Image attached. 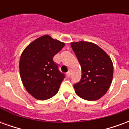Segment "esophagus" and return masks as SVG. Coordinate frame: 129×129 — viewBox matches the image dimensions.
I'll list each match as a JSON object with an SVG mask.
<instances>
[{
  "label": "esophagus",
  "mask_w": 129,
  "mask_h": 129,
  "mask_svg": "<svg viewBox=\"0 0 129 129\" xmlns=\"http://www.w3.org/2000/svg\"><path fill=\"white\" fill-rule=\"evenodd\" d=\"M66 76H67L68 77H70V76H71V73H70V71H68V72L66 73Z\"/></svg>",
  "instance_id": "obj_1"
}]
</instances>
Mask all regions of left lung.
<instances>
[{
    "instance_id": "8db88e82",
    "label": "left lung",
    "mask_w": 129,
    "mask_h": 129,
    "mask_svg": "<svg viewBox=\"0 0 129 129\" xmlns=\"http://www.w3.org/2000/svg\"><path fill=\"white\" fill-rule=\"evenodd\" d=\"M70 44L81 68V80L74 85L75 92L84 100H99L112 83L113 65L111 57L93 43L81 41Z\"/></svg>"
}]
</instances>
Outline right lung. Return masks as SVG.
I'll use <instances>...</instances> for the list:
<instances>
[{
  "instance_id": "1",
  "label": "right lung",
  "mask_w": 129,
  "mask_h": 129,
  "mask_svg": "<svg viewBox=\"0 0 129 129\" xmlns=\"http://www.w3.org/2000/svg\"><path fill=\"white\" fill-rule=\"evenodd\" d=\"M65 43L44 35L25 48L19 61V70L24 87L39 100L50 99L58 92L65 78L53 61L54 56Z\"/></svg>"
}]
</instances>
